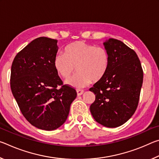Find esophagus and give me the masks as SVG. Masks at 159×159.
<instances>
[{
    "instance_id": "esophagus-1",
    "label": "esophagus",
    "mask_w": 159,
    "mask_h": 159,
    "mask_svg": "<svg viewBox=\"0 0 159 159\" xmlns=\"http://www.w3.org/2000/svg\"><path fill=\"white\" fill-rule=\"evenodd\" d=\"M76 93H77V95H78V96H80V95H83V93H84V91H83V90H78L76 91Z\"/></svg>"
}]
</instances>
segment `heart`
Masks as SVG:
<instances>
[{"label":"heart","mask_w":159,"mask_h":159,"mask_svg":"<svg viewBox=\"0 0 159 159\" xmlns=\"http://www.w3.org/2000/svg\"><path fill=\"white\" fill-rule=\"evenodd\" d=\"M109 64V54L105 48L80 41L66 45L64 55L57 54L53 61L56 71L64 79L70 77L76 66L79 71L66 83L77 89L85 88L92 80H100L108 71Z\"/></svg>","instance_id":"b5f03b06"}]
</instances>
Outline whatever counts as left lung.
Returning a JSON list of instances; mask_svg holds the SVG:
<instances>
[{"label": "left lung", "mask_w": 159, "mask_h": 159, "mask_svg": "<svg viewBox=\"0 0 159 159\" xmlns=\"http://www.w3.org/2000/svg\"><path fill=\"white\" fill-rule=\"evenodd\" d=\"M103 45L109 54V67L90 88L95 95L90 110L99 124L116 128L127 122L138 107L143 71L136 52L122 41L109 39Z\"/></svg>", "instance_id": "left-lung-1"}]
</instances>
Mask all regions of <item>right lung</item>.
I'll use <instances>...</instances> for the list:
<instances>
[{"label":"right lung","mask_w":159,"mask_h":159,"mask_svg":"<svg viewBox=\"0 0 159 159\" xmlns=\"http://www.w3.org/2000/svg\"><path fill=\"white\" fill-rule=\"evenodd\" d=\"M57 43V40L38 38L17 53L11 67L10 87L21 112L32 125L44 130L65 123L77 95L74 88L62 85L54 67Z\"/></svg>","instance_id":"obj_1"}]
</instances>
